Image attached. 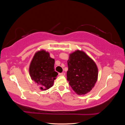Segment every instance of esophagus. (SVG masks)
Masks as SVG:
<instances>
[{"label": "esophagus", "mask_w": 125, "mask_h": 125, "mask_svg": "<svg viewBox=\"0 0 125 125\" xmlns=\"http://www.w3.org/2000/svg\"><path fill=\"white\" fill-rule=\"evenodd\" d=\"M58 74H59V75H65V73H64V72H63V73H58Z\"/></svg>", "instance_id": "esophagus-1"}]
</instances>
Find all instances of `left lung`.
<instances>
[{"label":"left lung","instance_id":"1","mask_svg":"<svg viewBox=\"0 0 125 125\" xmlns=\"http://www.w3.org/2000/svg\"><path fill=\"white\" fill-rule=\"evenodd\" d=\"M67 63V77L71 88L78 95L89 92L98 79L95 63L85 52L77 50L70 54Z\"/></svg>","mask_w":125,"mask_h":125}]
</instances>
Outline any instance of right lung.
Masks as SVG:
<instances>
[{"mask_svg":"<svg viewBox=\"0 0 125 125\" xmlns=\"http://www.w3.org/2000/svg\"><path fill=\"white\" fill-rule=\"evenodd\" d=\"M54 60L49 53L42 50L35 53L30 65L29 73L33 80L40 85L41 90H46L53 84L58 73L54 69Z\"/></svg>","mask_w":125,"mask_h":125,"instance_id":"obj_1","label":"right lung"}]
</instances>
